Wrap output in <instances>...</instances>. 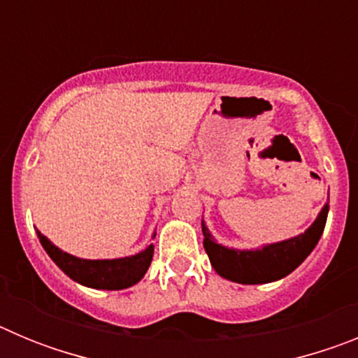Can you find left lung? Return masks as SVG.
Returning <instances> with one entry per match:
<instances>
[{
    "instance_id": "obj_1",
    "label": "left lung",
    "mask_w": 358,
    "mask_h": 358,
    "mask_svg": "<svg viewBox=\"0 0 358 358\" xmlns=\"http://www.w3.org/2000/svg\"><path fill=\"white\" fill-rule=\"evenodd\" d=\"M328 202L319 211L314 224L292 238L281 240L276 243H267L256 249H235L218 243L202 220V235H204V249H206L213 268L222 278L242 285H260L271 283L289 276L297 268L306 256L314 251L321 238L328 217Z\"/></svg>"
}]
</instances>
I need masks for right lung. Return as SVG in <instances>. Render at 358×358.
Returning a JSON list of instances; mask_svg holds the SVG:
<instances>
[{
	"label": "right lung",
	"instance_id": "right-lung-1",
	"mask_svg": "<svg viewBox=\"0 0 358 358\" xmlns=\"http://www.w3.org/2000/svg\"><path fill=\"white\" fill-rule=\"evenodd\" d=\"M41 245L62 273L68 274L73 281L84 287L98 290H122L136 285L150 267L154 256V243L138 255L125 256V258H113V260H85L59 249L55 243L50 242L46 236L37 231ZM156 236V231L152 238Z\"/></svg>",
	"mask_w": 358,
	"mask_h": 358
}]
</instances>
